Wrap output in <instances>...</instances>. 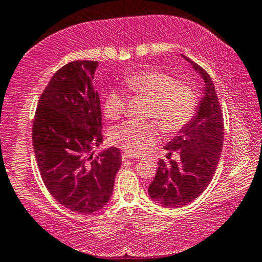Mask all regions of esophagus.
Instances as JSON below:
<instances>
[{"mask_svg": "<svg viewBox=\"0 0 262 262\" xmlns=\"http://www.w3.org/2000/svg\"><path fill=\"white\" fill-rule=\"evenodd\" d=\"M121 158H122V161H128V160H134L135 157H132L131 155H127V154H122V155H121Z\"/></svg>", "mask_w": 262, "mask_h": 262, "instance_id": "obj_1", "label": "esophagus"}]
</instances>
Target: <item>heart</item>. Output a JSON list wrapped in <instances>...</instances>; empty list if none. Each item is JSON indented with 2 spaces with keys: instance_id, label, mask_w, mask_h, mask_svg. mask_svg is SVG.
Segmentation results:
<instances>
[{
  "instance_id": "1",
  "label": "heart",
  "mask_w": 262,
  "mask_h": 262,
  "mask_svg": "<svg viewBox=\"0 0 262 262\" xmlns=\"http://www.w3.org/2000/svg\"><path fill=\"white\" fill-rule=\"evenodd\" d=\"M126 89L135 95L149 99L147 117L155 119L166 134H176L194 116L196 94L190 85L178 81L161 70H143L128 75L123 80ZM126 95L114 89L104 102V114L108 120L120 119L125 113ZM160 139L155 121H127L114 128L111 141L127 154H146Z\"/></svg>"
}]
</instances>
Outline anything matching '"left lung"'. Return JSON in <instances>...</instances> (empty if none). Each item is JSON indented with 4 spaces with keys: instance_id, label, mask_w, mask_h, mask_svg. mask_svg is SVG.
<instances>
[{
    "instance_id": "8db88e82",
    "label": "left lung",
    "mask_w": 262,
    "mask_h": 262,
    "mask_svg": "<svg viewBox=\"0 0 262 262\" xmlns=\"http://www.w3.org/2000/svg\"><path fill=\"white\" fill-rule=\"evenodd\" d=\"M204 80V95L192 117L164 149L169 162L160 160L155 179L148 187L152 201L162 207L178 208L199 196L210 183L222 155L224 119L211 78L198 64L182 55ZM177 153V161L170 156Z\"/></svg>"
}]
</instances>
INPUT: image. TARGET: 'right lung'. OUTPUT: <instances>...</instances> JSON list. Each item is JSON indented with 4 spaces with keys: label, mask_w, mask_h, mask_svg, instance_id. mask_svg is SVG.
I'll return each mask as SVG.
<instances>
[{
    "label": "right lung",
    "mask_w": 262,
    "mask_h": 262,
    "mask_svg": "<svg viewBox=\"0 0 262 262\" xmlns=\"http://www.w3.org/2000/svg\"><path fill=\"white\" fill-rule=\"evenodd\" d=\"M98 64L76 60L61 67L40 95L32 126L44 186L59 204L80 214L106 205L121 166L116 147L93 157L102 142L100 98L93 85Z\"/></svg>",
    "instance_id": "add662e5"
}]
</instances>
